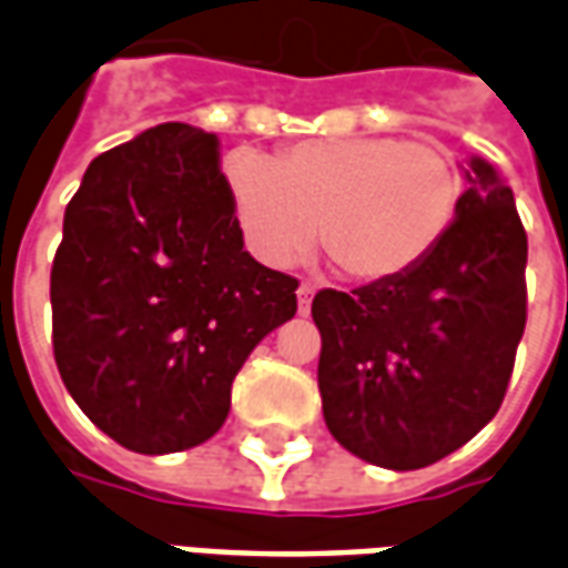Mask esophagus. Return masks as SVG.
<instances>
[{"label":"esophagus","mask_w":568,"mask_h":568,"mask_svg":"<svg viewBox=\"0 0 568 568\" xmlns=\"http://www.w3.org/2000/svg\"><path fill=\"white\" fill-rule=\"evenodd\" d=\"M313 295H316V285L313 283H307V280H304V283L297 285V310H301V313H310Z\"/></svg>","instance_id":"obj_1"}]
</instances>
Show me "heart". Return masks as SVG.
<instances>
[{
  "mask_svg": "<svg viewBox=\"0 0 568 568\" xmlns=\"http://www.w3.org/2000/svg\"><path fill=\"white\" fill-rule=\"evenodd\" d=\"M227 187L248 252L288 267L316 240L353 280L414 271L450 231L463 194L456 163L428 142L310 140L261 161L236 151Z\"/></svg>",
  "mask_w": 568,
  "mask_h": 568,
  "instance_id": "1",
  "label": "heart"
}]
</instances>
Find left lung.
<instances>
[{"label":"left lung","mask_w":568,"mask_h":568,"mask_svg":"<svg viewBox=\"0 0 568 568\" xmlns=\"http://www.w3.org/2000/svg\"><path fill=\"white\" fill-rule=\"evenodd\" d=\"M471 174L423 264L313 297L325 426L365 463L395 471L438 463L508 393L526 328V231L496 170L475 158Z\"/></svg>","instance_id":"obj_1"}]
</instances>
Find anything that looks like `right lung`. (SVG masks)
<instances>
[{"label":"right lung","mask_w":568,"mask_h":568,"mask_svg":"<svg viewBox=\"0 0 568 568\" xmlns=\"http://www.w3.org/2000/svg\"><path fill=\"white\" fill-rule=\"evenodd\" d=\"M222 142L161 124L88 166L51 264V344L69 395L133 453L187 450L231 410L297 280L243 248Z\"/></svg>","instance_id":"1"}]
</instances>
